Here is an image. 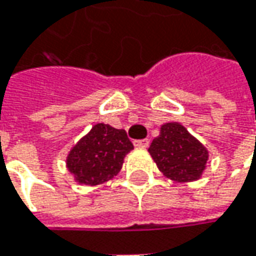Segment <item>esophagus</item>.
<instances>
[{"label":"esophagus","instance_id":"obj_1","mask_svg":"<svg viewBox=\"0 0 256 256\" xmlns=\"http://www.w3.org/2000/svg\"><path fill=\"white\" fill-rule=\"evenodd\" d=\"M150 140L148 138H142V140H134V146L136 147H148Z\"/></svg>","mask_w":256,"mask_h":256}]
</instances>
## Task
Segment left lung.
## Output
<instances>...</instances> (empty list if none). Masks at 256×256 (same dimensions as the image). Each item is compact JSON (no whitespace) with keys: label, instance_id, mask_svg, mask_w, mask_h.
Instances as JSON below:
<instances>
[{"label":"left lung","instance_id":"1","mask_svg":"<svg viewBox=\"0 0 256 256\" xmlns=\"http://www.w3.org/2000/svg\"><path fill=\"white\" fill-rule=\"evenodd\" d=\"M148 153L158 170L177 182L198 180L207 167L206 146L177 122L164 123L160 134L148 147Z\"/></svg>","mask_w":256,"mask_h":256}]
</instances>
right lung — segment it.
Masks as SVG:
<instances>
[{
  "instance_id": "right-lung-1",
  "label": "right lung",
  "mask_w": 256,
  "mask_h": 256,
  "mask_svg": "<svg viewBox=\"0 0 256 256\" xmlns=\"http://www.w3.org/2000/svg\"><path fill=\"white\" fill-rule=\"evenodd\" d=\"M133 150L123 128L98 123L76 143L66 157V167L76 182L98 186L122 170L124 157Z\"/></svg>"
}]
</instances>
